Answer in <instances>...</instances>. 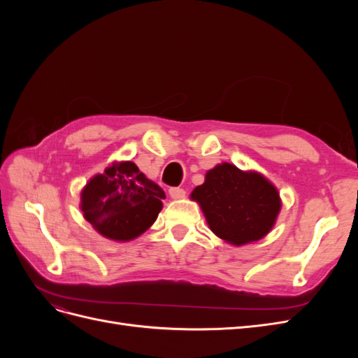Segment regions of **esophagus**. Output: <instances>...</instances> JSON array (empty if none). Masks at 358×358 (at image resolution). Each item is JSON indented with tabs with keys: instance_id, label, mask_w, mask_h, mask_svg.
Listing matches in <instances>:
<instances>
[{
	"instance_id": "1",
	"label": "esophagus",
	"mask_w": 358,
	"mask_h": 358,
	"mask_svg": "<svg viewBox=\"0 0 358 358\" xmlns=\"http://www.w3.org/2000/svg\"><path fill=\"white\" fill-rule=\"evenodd\" d=\"M169 194H170V197L173 200H180V199L185 197V189H182V188H170Z\"/></svg>"
}]
</instances>
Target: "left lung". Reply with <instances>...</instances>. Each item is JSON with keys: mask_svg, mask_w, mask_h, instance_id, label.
I'll use <instances>...</instances> for the list:
<instances>
[{"mask_svg": "<svg viewBox=\"0 0 358 358\" xmlns=\"http://www.w3.org/2000/svg\"><path fill=\"white\" fill-rule=\"evenodd\" d=\"M209 229L224 242L243 246L263 239L273 229L282 201L278 188L255 170L221 162L208 170L191 192Z\"/></svg>", "mask_w": 358, "mask_h": 358, "instance_id": "8db88e82", "label": "left lung"}]
</instances>
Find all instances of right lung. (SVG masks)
Here are the masks:
<instances>
[{
  "instance_id": "1",
  "label": "right lung",
  "mask_w": 358,
  "mask_h": 358,
  "mask_svg": "<svg viewBox=\"0 0 358 358\" xmlns=\"http://www.w3.org/2000/svg\"><path fill=\"white\" fill-rule=\"evenodd\" d=\"M166 194L133 161H115L92 176L80 192V210L101 236L129 242L152 225Z\"/></svg>"
}]
</instances>
